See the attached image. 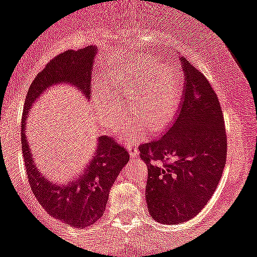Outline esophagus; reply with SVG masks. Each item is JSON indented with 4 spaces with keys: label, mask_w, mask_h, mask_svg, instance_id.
I'll list each match as a JSON object with an SVG mask.
<instances>
[{
    "label": "esophagus",
    "mask_w": 257,
    "mask_h": 257,
    "mask_svg": "<svg viewBox=\"0 0 257 257\" xmlns=\"http://www.w3.org/2000/svg\"><path fill=\"white\" fill-rule=\"evenodd\" d=\"M128 153H130V156L131 158H136V156H138V143H136L135 140H131L130 139V141H128Z\"/></svg>",
    "instance_id": "1"
}]
</instances>
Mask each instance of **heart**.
<instances>
[{
    "instance_id": "heart-1",
    "label": "heart",
    "mask_w": 257,
    "mask_h": 257,
    "mask_svg": "<svg viewBox=\"0 0 257 257\" xmlns=\"http://www.w3.org/2000/svg\"><path fill=\"white\" fill-rule=\"evenodd\" d=\"M155 68V63H150L146 69L151 72ZM109 78L117 90L99 82L97 83L93 98L99 118L108 127H114L123 116L122 98L131 93L135 82L119 73L111 74ZM136 80L141 83L128 99L131 114L138 117L143 126L150 128L167 122L174 113L180 98V80L174 70L163 65L149 78L145 74H140ZM131 128H134V122L127 121L122 127L121 134L126 135Z\"/></svg>"
}]
</instances>
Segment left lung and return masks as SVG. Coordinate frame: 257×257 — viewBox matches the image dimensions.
I'll list each match as a JSON object with an SVG mask.
<instances>
[{
	"label": "left lung",
	"instance_id": "1",
	"mask_svg": "<svg viewBox=\"0 0 257 257\" xmlns=\"http://www.w3.org/2000/svg\"><path fill=\"white\" fill-rule=\"evenodd\" d=\"M185 92L175 121L164 135L139 146L149 168L146 203L160 223L197 216L217 189L227 158V135L218 97L184 57ZM156 161L158 164H153Z\"/></svg>",
	"mask_w": 257,
	"mask_h": 257
}]
</instances>
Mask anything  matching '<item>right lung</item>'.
Segmentation results:
<instances>
[{
	"label": "right lung",
	"instance_id": "obj_1",
	"mask_svg": "<svg viewBox=\"0 0 257 257\" xmlns=\"http://www.w3.org/2000/svg\"><path fill=\"white\" fill-rule=\"evenodd\" d=\"M93 57L94 49L88 46L78 51L68 50L51 60L55 65H46L29 89L21 122V146L31 190L49 214L72 227L90 226L103 216L111 187L130 159L128 151L111 136H101L84 172L74 182L57 185L34 164L25 136V121L36 98L55 82H73L85 96H89Z\"/></svg>",
	"mask_w": 257,
	"mask_h": 257
}]
</instances>
